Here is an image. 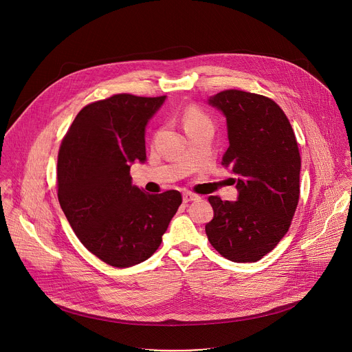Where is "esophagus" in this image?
Returning a JSON list of instances; mask_svg holds the SVG:
<instances>
[{
  "label": "esophagus",
  "mask_w": 352,
  "mask_h": 352,
  "mask_svg": "<svg viewBox=\"0 0 352 352\" xmlns=\"http://www.w3.org/2000/svg\"><path fill=\"white\" fill-rule=\"evenodd\" d=\"M200 196L199 195H196V193H193V192H184V195H182V199H184V202L185 204H188V202H192V200H197Z\"/></svg>",
  "instance_id": "esophagus-1"
}]
</instances>
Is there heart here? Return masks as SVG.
I'll list each match as a JSON object with an SVG mask.
<instances>
[{
	"label": "heart",
	"mask_w": 352,
	"mask_h": 352,
	"mask_svg": "<svg viewBox=\"0 0 352 352\" xmlns=\"http://www.w3.org/2000/svg\"><path fill=\"white\" fill-rule=\"evenodd\" d=\"M182 122H184V126L185 129H189L192 126H196V125H200V124H206V122H210L208 116L200 110L197 106H188L184 113H182Z\"/></svg>",
	"instance_id": "1"
}]
</instances>
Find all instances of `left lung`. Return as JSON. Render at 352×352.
Listing matches in <instances>:
<instances>
[{
    "label": "left lung",
    "mask_w": 352,
    "mask_h": 352,
    "mask_svg": "<svg viewBox=\"0 0 352 352\" xmlns=\"http://www.w3.org/2000/svg\"><path fill=\"white\" fill-rule=\"evenodd\" d=\"M209 103L227 120L230 146L221 164L238 175V200L209 196L212 246L236 263L258 262L287 234L299 200L300 156L294 129L272 98L228 89Z\"/></svg>",
    "instance_id": "left-lung-1"
}]
</instances>
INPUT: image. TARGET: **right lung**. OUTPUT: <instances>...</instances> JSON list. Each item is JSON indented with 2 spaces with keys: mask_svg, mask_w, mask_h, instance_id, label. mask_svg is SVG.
Here are the masks:
<instances>
[{
  "mask_svg": "<svg viewBox=\"0 0 352 352\" xmlns=\"http://www.w3.org/2000/svg\"><path fill=\"white\" fill-rule=\"evenodd\" d=\"M164 98L120 93L90 103L60 146L61 209L89 252L114 267L152 256L182 204L178 190L150 195L129 175L131 163L146 160L144 128Z\"/></svg>",
  "mask_w": 352,
  "mask_h": 352,
  "instance_id": "1",
  "label": "right lung"
}]
</instances>
